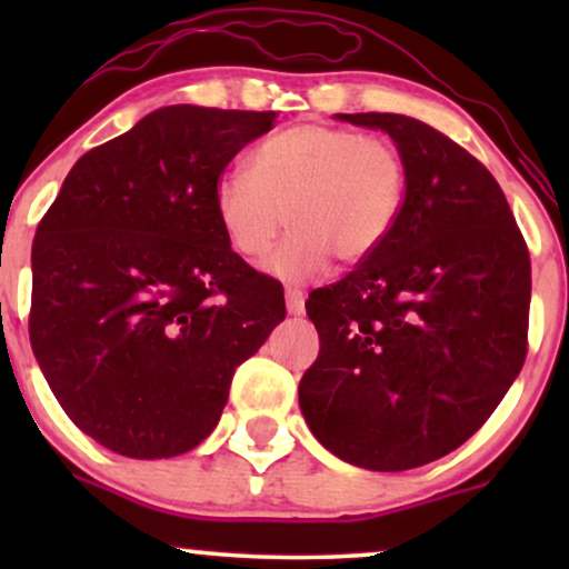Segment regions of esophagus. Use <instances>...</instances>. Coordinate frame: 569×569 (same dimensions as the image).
Masks as SVG:
<instances>
[{
    "label": "esophagus",
    "mask_w": 569,
    "mask_h": 569,
    "mask_svg": "<svg viewBox=\"0 0 569 569\" xmlns=\"http://www.w3.org/2000/svg\"><path fill=\"white\" fill-rule=\"evenodd\" d=\"M286 310H289V316H302L305 293L299 289H286Z\"/></svg>",
    "instance_id": "34e87169"
}]
</instances>
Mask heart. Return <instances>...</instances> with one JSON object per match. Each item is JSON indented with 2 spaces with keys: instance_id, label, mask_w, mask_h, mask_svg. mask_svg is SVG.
<instances>
[{
  "instance_id": "1",
  "label": "heart",
  "mask_w": 569,
  "mask_h": 569,
  "mask_svg": "<svg viewBox=\"0 0 569 569\" xmlns=\"http://www.w3.org/2000/svg\"><path fill=\"white\" fill-rule=\"evenodd\" d=\"M407 166L393 141L337 126H291L251 152L243 173L217 184V217L234 253L302 286L331 259L356 264L382 248L401 217Z\"/></svg>"
}]
</instances>
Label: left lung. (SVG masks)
I'll return each mask as SVG.
<instances>
[{"instance_id":"1","label":"left lung","mask_w":569,"mask_h":569,"mask_svg":"<svg viewBox=\"0 0 569 569\" xmlns=\"http://www.w3.org/2000/svg\"><path fill=\"white\" fill-rule=\"evenodd\" d=\"M337 117L396 141L407 194L380 251L307 299L321 352L299 407L339 460L409 471L471 439L519 377L530 251L495 176L452 139L403 114Z\"/></svg>"}]
</instances>
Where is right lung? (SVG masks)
<instances>
[{"instance_id":"add662e5","label":"right lung","mask_w":569,"mask_h":569,"mask_svg":"<svg viewBox=\"0 0 569 569\" xmlns=\"http://www.w3.org/2000/svg\"><path fill=\"white\" fill-rule=\"evenodd\" d=\"M276 112L176 103L74 162L31 246L29 337L69 420L136 460L217 428L234 369L286 318L217 217L219 176Z\"/></svg>"}]
</instances>
